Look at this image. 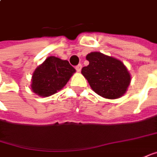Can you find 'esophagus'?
<instances>
[{
  "label": "esophagus",
  "instance_id": "34e87169",
  "mask_svg": "<svg viewBox=\"0 0 157 157\" xmlns=\"http://www.w3.org/2000/svg\"><path fill=\"white\" fill-rule=\"evenodd\" d=\"M82 64H78L76 67H75V69H76V71H78V72H80L81 71V69H82Z\"/></svg>",
  "mask_w": 157,
  "mask_h": 157
}]
</instances>
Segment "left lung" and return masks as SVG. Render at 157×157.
Segmentation results:
<instances>
[{"mask_svg": "<svg viewBox=\"0 0 157 157\" xmlns=\"http://www.w3.org/2000/svg\"><path fill=\"white\" fill-rule=\"evenodd\" d=\"M86 59L89 64L82 68V74L96 94L108 99H116L126 92L130 75L121 61L100 52H92Z\"/></svg>", "mask_w": 157, "mask_h": 157, "instance_id": "8db88e82", "label": "left lung"}]
</instances>
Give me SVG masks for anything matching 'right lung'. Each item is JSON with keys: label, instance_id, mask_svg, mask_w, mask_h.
<instances>
[{"label": "right lung", "instance_id": "right-lung-1", "mask_svg": "<svg viewBox=\"0 0 157 157\" xmlns=\"http://www.w3.org/2000/svg\"><path fill=\"white\" fill-rule=\"evenodd\" d=\"M75 69L66 60L49 56L35 70L31 89L41 96H49L66 85Z\"/></svg>", "mask_w": 157, "mask_h": 157}]
</instances>
